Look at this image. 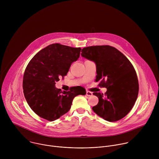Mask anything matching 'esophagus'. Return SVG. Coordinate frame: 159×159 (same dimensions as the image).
I'll use <instances>...</instances> for the list:
<instances>
[{
    "label": "esophagus",
    "mask_w": 159,
    "mask_h": 159,
    "mask_svg": "<svg viewBox=\"0 0 159 159\" xmlns=\"http://www.w3.org/2000/svg\"><path fill=\"white\" fill-rule=\"evenodd\" d=\"M86 95L87 96H91L92 95H93V93H91V92H90V91H87L86 92Z\"/></svg>",
    "instance_id": "esophagus-1"
}]
</instances>
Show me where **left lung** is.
<instances>
[{"instance_id":"1","label":"left lung","mask_w":159,"mask_h":159,"mask_svg":"<svg viewBox=\"0 0 159 159\" xmlns=\"http://www.w3.org/2000/svg\"><path fill=\"white\" fill-rule=\"evenodd\" d=\"M81 55L95 62L96 82L107 88L104 96L93 93L99 102L93 110L107 121L120 120L131 111L139 94V80L133 65L121 52L109 45L84 48Z\"/></svg>"}]
</instances>
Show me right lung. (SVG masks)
<instances>
[{
	"instance_id": "1",
	"label": "right lung",
	"mask_w": 159,
	"mask_h": 159,
	"mask_svg": "<svg viewBox=\"0 0 159 159\" xmlns=\"http://www.w3.org/2000/svg\"><path fill=\"white\" fill-rule=\"evenodd\" d=\"M80 50V48L52 44L38 52L28 64L22 82L24 95L30 107L39 117L55 121L70 110L75 96L86 94L85 89L80 86L61 91L55 85L79 58Z\"/></svg>"
}]
</instances>
